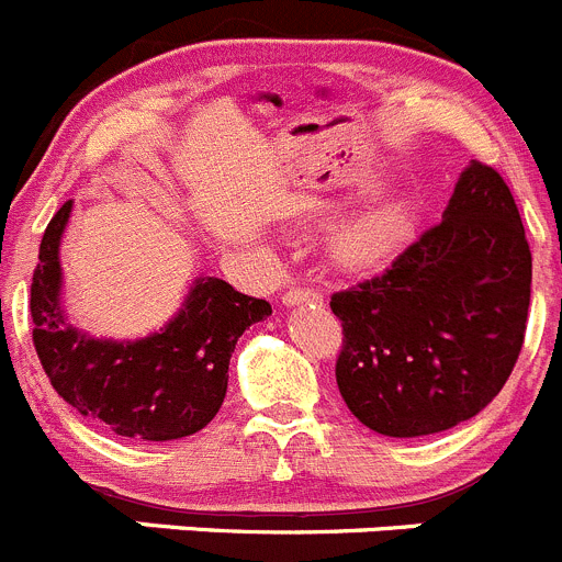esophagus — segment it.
<instances>
[{
	"mask_svg": "<svg viewBox=\"0 0 562 562\" xmlns=\"http://www.w3.org/2000/svg\"><path fill=\"white\" fill-rule=\"evenodd\" d=\"M301 303H323V295L312 286H290L284 292V306H301Z\"/></svg>",
	"mask_w": 562,
	"mask_h": 562,
	"instance_id": "esophagus-1",
	"label": "esophagus"
}]
</instances>
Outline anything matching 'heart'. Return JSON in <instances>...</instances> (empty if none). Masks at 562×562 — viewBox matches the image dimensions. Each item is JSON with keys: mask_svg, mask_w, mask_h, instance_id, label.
<instances>
[{"mask_svg": "<svg viewBox=\"0 0 562 562\" xmlns=\"http://www.w3.org/2000/svg\"><path fill=\"white\" fill-rule=\"evenodd\" d=\"M412 223L406 200L390 198L373 205L368 214L345 225L337 236V254L345 265L373 267L387 261L404 241Z\"/></svg>", "mask_w": 562, "mask_h": 562, "instance_id": "heart-1", "label": "heart"}]
</instances>
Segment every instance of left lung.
I'll return each mask as SVG.
<instances>
[{"instance_id": "obj_1", "label": "left lung", "mask_w": 562, "mask_h": 562, "mask_svg": "<svg viewBox=\"0 0 562 562\" xmlns=\"http://www.w3.org/2000/svg\"><path fill=\"white\" fill-rule=\"evenodd\" d=\"M532 254L509 187L471 161L442 220L382 272L334 292L337 387L368 429L446 431L485 409L527 331Z\"/></svg>"}]
</instances>
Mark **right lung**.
I'll use <instances>...</instances> for the list:
<instances>
[{
    "label": "right lung",
    "instance_id": "1",
    "mask_svg": "<svg viewBox=\"0 0 562 562\" xmlns=\"http://www.w3.org/2000/svg\"><path fill=\"white\" fill-rule=\"evenodd\" d=\"M71 200L41 239L30 286L33 345L55 393L82 418L133 440H178L211 424L228 390L236 339L272 315L267 301L203 276L183 308L150 337L116 342L77 331L60 306V236Z\"/></svg>",
    "mask_w": 562,
    "mask_h": 562
}]
</instances>
